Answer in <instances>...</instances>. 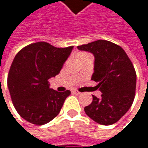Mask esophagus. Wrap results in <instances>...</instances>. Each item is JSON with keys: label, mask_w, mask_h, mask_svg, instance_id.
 <instances>
[{"label": "esophagus", "mask_w": 148, "mask_h": 148, "mask_svg": "<svg viewBox=\"0 0 148 148\" xmlns=\"http://www.w3.org/2000/svg\"><path fill=\"white\" fill-rule=\"evenodd\" d=\"M73 92H74V94H76V95H79V94H80V92H78V91H74Z\"/></svg>", "instance_id": "34e87169"}]
</instances>
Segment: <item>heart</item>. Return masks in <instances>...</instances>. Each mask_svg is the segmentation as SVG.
I'll return each instance as SVG.
<instances>
[{
	"mask_svg": "<svg viewBox=\"0 0 148 148\" xmlns=\"http://www.w3.org/2000/svg\"><path fill=\"white\" fill-rule=\"evenodd\" d=\"M84 55H86V53H81V54L79 55V57H80V56H84Z\"/></svg>",
	"mask_w": 148,
	"mask_h": 148,
	"instance_id": "b5f03b06",
	"label": "heart"
}]
</instances>
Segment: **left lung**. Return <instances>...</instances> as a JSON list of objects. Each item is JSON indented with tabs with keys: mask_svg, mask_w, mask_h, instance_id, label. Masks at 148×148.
Segmentation results:
<instances>
[{
	"mask_svg": "<svg viewBox=\"0 0 148 148\" xmlns=\"http://www.w3.org/2000/svg\"><path fill=\"white\" fill-rule=\"evenodd\" d=\"M94 56L92 79L102 95H92V102L84 108L86 114L102 125L116 123L133 103L136 74L131 61L119 45L106 40H97L77 47Z\"/></svg>",
	"mask_w": 148,
	"mask_h": 148,
	"instance_id": "obj_1",
	"label": "left lung"
}]
</instances>
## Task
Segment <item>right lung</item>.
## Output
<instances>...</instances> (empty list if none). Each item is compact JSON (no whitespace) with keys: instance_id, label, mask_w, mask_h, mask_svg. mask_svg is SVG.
I'll return each instance as SVG.
<instances>
[{"instance_id":"obj_1","label":"right lung","mask_w":148,"mask_h":148,"mask_svg":"<svg viewBox=\"0 0 148 148\" xmlns=\"http://www.w3.org/2000/svg\"><path fill=\"white\" fill-rule=\"evenodd\" d=\"M73 48H56L38 42L25 47L15 56L8 86L14 106L22 118L44 125L59 114L71 92L53 90L48 80L60 73Z\"/></svg>"}]
</instances>
